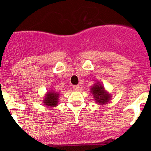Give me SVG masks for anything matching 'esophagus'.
<instances>
[{"label": "esophagus", "mask_w": 151, "mask_h": 151, "mask_svg": "<svg viewBox=\"0 0 151 151\" xmlns=\"http://www.w3.org/2000/svg\"><path fill=\"white\" fill-rule=\"evenodd\" d=\"M79 85H73V90H74L75 91H78V90H79Z\"/></svg>", "instance_id": "esophagus-1"}]
</instances>
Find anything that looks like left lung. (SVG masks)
<instances>
[{
    "label": "left lung",
    "instance_id": "obj_1",
    "mask_svg": "<svg viewBox=\"0 0 151 151\" xmlns=\"http://www.w3.org/2000/svg\"><path fill=\"white\" fill-rule=\"evenodd\" d=\"M91 93L93 96L96 103L100 105H104L109 103L111 99V95L105 90L104 87L101 85L99 82L96 83L91 88Z\"/></svg>",
    "mask_w": 151,
    "mask_h": 151
}]
</instances>
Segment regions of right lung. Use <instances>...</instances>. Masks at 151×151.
Wrapping results in <instances>:
<instances>
[{
	"label": "right lung",
	"instance_id": "right-lung-1",
	"mask_svg": "<svg viewBox=\"0 0 151 151\" xmlns=\"http://www.w3.org/2000/svg\"><path fill=\"white\" fill-rule=\"evenodd\" d=\"M59 93L55 92L53 90H51V91L47 92L45 94V98L43 99V103L45 106L48 107H55L58 106L59 99Z\"/></svg>",
	"mask_w": 151,
	"mask_h": 151
}]
</instances>
